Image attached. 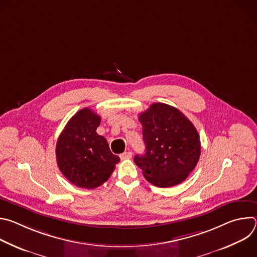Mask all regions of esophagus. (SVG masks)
<instances>
[{
  "mask_svg": "<svg viewBox=\"0 0 257 257\" xmlns=\"http://www.w3.org/2000/svg\"><path fill=\"white\" fill-rule=\"evenodd\" d=\"M120 158L121 160H128V159H131L132 158V153L131 152H125L123 154L120 155Z\"/></svg>",
  "mask_w": 257,
  "mask_h": 257,
  "instance_id": "obj_1",
  "label": "esophagus"
}]
</instances>
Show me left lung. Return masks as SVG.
I'll list each match as a JSON object with an SVG mask.
<instances>
[{
  "instance_id": "left-lung-1",
  "label": "left lung",
  "mask_w": 257,
  "mask_h": 257,
  "mask_svg": "<svg viewBox=\"0 0 257 257\" xmlns=\"http://www.w3.org/2000/svg\"><path fill=\"white\" fill-rule=\"evenodd\" d=\"M145 154L134 157L144 178L166 188L180 184L193 171L200 156V139L189 119L178 108L153 103L138 117Z\"/></svg>"
}]
</instances>
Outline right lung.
Listing matches in <instances>:
<instances>
[{"instance_id": "obj_1", "label": "right lung", "mask_w": 257, "mask_h": 257, "mask_svg": "<svg viewBox=\"0 0 257 257\" xmlns=\"http://www.w3.org/2000/svg\"><path fill=\"white\" fill-rule=\"evenodd\" d=\"M99 124L100 117L84 107L69 120L57 141L58 167L72 184L80 188L93 189L103 184L120 162L106 139L96 133Z\"/></svg>"}]
</instances>
